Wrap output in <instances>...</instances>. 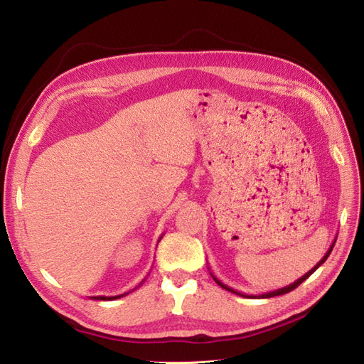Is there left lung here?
<instances>
[{
  "instance_id": "obj_1",
  "label": "left lung",
  "mask_w": 364,
  "mask_h": 364,
  "mask_svg": "<svg viewBox=\"0 0 364 364\" xmlns=\"http://www.w3.org/2000/svg\"><path fill=\"white\" fill-rule=\"evenodd\" d=\"M335 242H336V240L331 242V245H330V248L327 250V252L324 255V257L315 264L311 271H308L304 277H300L299 279H296L293 284H289V286H286V287H282V289H278V290H272V291H266V293H263V294H245V293H241V291H238V290H235V289H232V287H229V286H226V284H223L221 282L213 272H210L211 274V277H213V279L218 284V286L221 287V289H225V290H228V291H230V293H235V294H238V296H242V297H252V299H267V297H274V296H281V294H286V293H289V291H291V290H294L296 287H299L300 284H302L306 278H309L315 271L318 269V267L327 260V257L330 256V252H331V250H333V247H335Z\"/></svg>"
}]
</instances>
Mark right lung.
Masks as SVG:
<instances>
[{"mask_svg": "<svg viewBox=\"0 0 364 364\" xmlns=\"http://www.w3.org/2000/svg\"><path fill=\"white\" fill-rule=\"evenodd\" d=\"M162 240V236H161V238H159V241ZM144 282V281H143ZM143 282H141V284H143ZM141 284H139V286H141ZM138 286V287H139ZM131 291H128V293H123V294H119V296H92L90 299H93V300H114V299H120V297H123V296H126V294H129Z\"/></svg>", "mask_w": 364, "mask_h": 364, "instance_id": "obj_1", "label": "right lung"}]
</instances>
